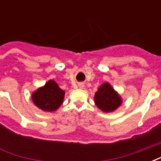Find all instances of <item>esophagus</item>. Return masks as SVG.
I'll use <instances>...</instances> for the list:
<instances>
[{"instance_id":"esophagus-1","label":"esophagus","mask_w":161,"mask_h":161,"mask_svg":"<svg viewBox=\"0 0 161 161\" xmlns=\"http://www.w3.org/2000/svg\"><path fill=\"white\" fill-rule=\"evenodd\" d=\"M78 86H79V88H83V87H84L83 83H79V84H78Z\"/></svg>"}]
</instances>
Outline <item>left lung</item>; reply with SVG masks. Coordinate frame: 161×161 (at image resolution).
I'll list each match as a JSON object with an SVG mask.
<instances>
[{
    "label": "left lung",
    "mask_w": 161,
    "mask_h": 161,
    "mask_svg": "<svg viewBox=\"0 0 161 161\" xmlns=\"http://www.w3.org/2000/svg\"><path fill=\"white\" fill-rule=\"evenodd\" d=\"M97 107L103 112H113L122 103V98L108 83H104L98 88L94 95Z\"/></svg>",
    "instance_id": "left-lung-1"
}]
</instances>
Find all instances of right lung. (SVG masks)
I'll return each mask as SVG.
<instances>
[{
    "label": "right lung",
    "mask_w": 161,
    "mask_h": 161,
    "mask_svg": "<svg viewBox=\"0 0 161 161\" xmlns=\"http://www.w3.org/2000/svg\"><path fill=\"white\" fill-rule=\"evenodd\" d=\"M65 92L53 80H49L43 87L37 88L31 94L34 104L46 112H53L62 105Z\"/></svg>",
    "instance_id": "right-lung-1"
}]
</instances>
